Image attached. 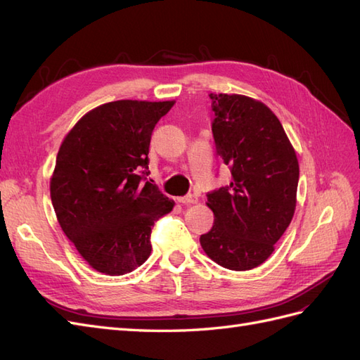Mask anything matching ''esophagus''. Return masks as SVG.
I'll return each mask as SVG.
<instances>
[{"instance_id":"1","label":"esophagus","mask_w":360,"mask_h":360,"mask_svg":"<svg viewBox=\"0 0 360 360\" xmlns=\"http://www.w3.org/2000/svg\"><path fill=\"white\" fill-rule=\"evenodd\" d=\"M178 202L184 205H191V203H198V198L194 196V194H187V196L178 198Z\"/></svg>"}]
</instances>
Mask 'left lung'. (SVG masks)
<instances>
[{
  "label": "left lung",
  "mask_w": 360,
  "mask_h": 360,
  "mask_svg": "<svg viewBox=\"0 0 360 360\" xmlns=\"http://www.w3.org/2000/svg\"><path fill=\"white\" fill-rule=\"evenodd\" d=\"M215 152L229 167V186L207 194L212 229L200 245L224 269L252 270L288 228L299 186V161L282 123L262 102L243 95H210Z\"/></svg>",
  "instance_id": "8db88e82"
}]
</instances>
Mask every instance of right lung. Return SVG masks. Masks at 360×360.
Segmentation results:
<instances>
[{
  "instance_id": "right-lung-1",
  "label": "right lung",
  "mask_w": 360,
  "mask_h": 360,
  "mask_svg": "<svg viewBox=\"0 0 360 360\" xmlns=\"http://www.w3.org/2000/svg\"><path fill=\"white\" fill-rule=\"evenodd\" d=\"M173 104L108 102L61 143L51 200L66 237L99 273L120 276L145 262L153 224L173 208L148 178L152 131Z\"/></svg>"
}]
</instances>
